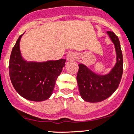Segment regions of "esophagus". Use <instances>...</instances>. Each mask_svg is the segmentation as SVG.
I'll list each match as a JSON object with an SVG mask.
<instances>
[{
  "instance_id": "34e87169",
  "label": "esophagus",
  "mask_w": 134,
  "mask_h": 134,
  "mask_svg": "<svg viewBox=\"0 0 134 134\" xmlns=\"http://www.w3.org/2000/svg\"><path fill=\"white\" fill-rule=\"evenodd\" d=\"M76 58V55L74 53H69L66 56V58H67V61H73L74 58Z\"/></svg>"
}]
</instances>
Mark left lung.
Instances as JSON below:
<instances>
[{"label": "left lung", "instance_id": "left-lung-1", "mask_svg": "<svg viewBox=\"0 0 134 134\" xmlns=\"http://www.w3.org/2000/svg\"><path fill=\"white\" fill-rule=\"evenodd\" d=\"M107 33L114 45L116 54V62L109 72L99 74L83 63L78 64L76 78L78 90L81 98L87 102L97 103L106 99L116 91L121 80L123 60L120 42L114 32Z\"/></svg>", "mask_w": 134, "mask_h": 134}]
</instances>
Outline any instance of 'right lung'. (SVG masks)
Wrapping results in <instances>:
<instances>
[{"label":"right lung","mask_w":134,"mask_h":134,"mask_svg":"<svg viewBox=\"0 0 134 134\" xmlns=\"http://www.w3.org/2000/svg\"><path fill=\"white\" fill-rule=\"evenodd\" d=\"M21 35L12 49L9 64L12 85L20 95L33 101H43L53 94L56 80L65 65V59L46 62L27 61L22 56Z\"/></svg>","instance_id":"right-lung-1"}]
</instances>
